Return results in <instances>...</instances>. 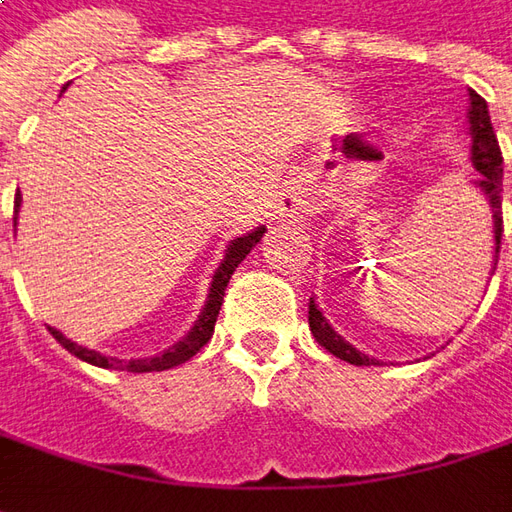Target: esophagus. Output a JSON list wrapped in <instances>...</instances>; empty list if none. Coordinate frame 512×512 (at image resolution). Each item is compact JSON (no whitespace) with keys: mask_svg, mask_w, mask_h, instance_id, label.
Returning <instances> with one entry per match:
<instances>
[{"mask_svg":"<svg viewBox=\"0 0 512 512\" xmlns=\"http://www.w3.org/2000/svg\"><path fill=\"white\" fill-rule=\"evenodd\" d=\"M277 212H280V218H286V221H297V218L309 215V212H311L309 192H306L303 186H291L289 192H286V195L280 198V206H277Z\"/></svg>","mask_w":512,"mask_h":512,"instance_id":"obj_1","label":"esophagus"}]
</instances>
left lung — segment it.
Returning <instances> with one entry per match:
<instances>
[{
    "instance_id": "1",
    "label": "left lung",
    "mask_w": 512,
    "mask_h": 512,
    "mask_svg": "<svg viewBox=\"0 0 512 512\" xmlns=\"http://www.w3.org/2000/svg\"><path fill=\"white\" fill-rule=\"evenodd\" d=\"M467 130H470V164L479 172V178L473 181V186L482 192V198L487 201L490 218H493V269L499 263V246H502V150L499 141L493 133L490 124V113H487V101L476 90H467ZM309 328L314 334V340L323 345L326 351H331L334 357L351 362V365H382V360H374L368 354L357 351L354 345L348 343L345 337H340L334 326L326 320V314L320 311L317 300H309Z\"/></svg>"
}]
</instances>
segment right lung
<instances>
[{
  "label": "right lung",
  "mask_w": 512,
  "mask_h": 512,
  "mask_svg": "<svg viewBox=\"0 0 512 512\" xmlns=\"http://www.w3.org/2000/svg\"><path fill=\"white\" fill-rule=\"evenodd\" d=\"M19 206H22V195H16V215H19ZM266 226H257L252 232L240 235V238L229 240L226 252H223V260L218 263V269L212 274V283H209V294H206V303H203L201 314L195 317L192 328L186 331L184 337L175 345H169L167 351L155 354V357H144V360H118V357H107V354H98L93 348H84V345L67 340L62 331L50 328V334L59 340V343L79 360L90 362V365H98V368H113V371H133V374H147V371H167V368H175L181 365L189 357H195L201 351L203 345L212 340V331H215V320H218V311L223 306V294H226V286L232 280V272L238 269L240 263L246 260V255L255 249L260 238H263Z\"/></svg>",
  "instance_id": "add662e5"
}]
</instances>
